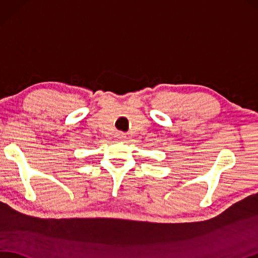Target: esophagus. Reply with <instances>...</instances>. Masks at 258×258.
Segmentation results:
<instances>
[{
  "label": "esophagus",
  "instance_id": "esophagus-1",
  "mask_svg": "<svg viewBox=\"0 0 258 258\" xmlns=\"http://www.w3.org/2000/svg\"><path fill=\"white\" fill-rule=\"evenodd\" d=\"M119 138H120V139L123 138V136H122V135H119Z\"/></svg>",
  "mask_w": 258,
  "mask_h": 258
}]
</instances>
